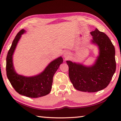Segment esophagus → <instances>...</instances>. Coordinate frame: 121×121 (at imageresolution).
<instances>
[{
    "mask_svg": "<svg viewBox=\"0 0 121 121\" xmlns=\"http://www.w3.org/2000/svg\"><path fill=\"white\" fill-rule=\"evenodd\" d=\"M63 56L65 59H68L69 58V56H70V53H69V52H67V51H65L63 54Z\"/></svg>",
    "mask_w": 121,
    "mask_h": 121,
    "instance_id": "esophagus-1",
    "label": "esophagus"
}]
</instances>
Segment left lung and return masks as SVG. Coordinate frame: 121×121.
<instances>
[{
  "label": "left lung",
  "mask_w": 121,
  "mask_h": 121,
  "mask_svg": "<svg viewBox=\"0 0 121 121\" xmlns=\"http://www.w3.org/2000/svg\"><path fill=\"white\" fill-rule=\"evenodd\" d=\"M91 43L96 45L99 55L91 66L66 61L69 75L73 86L78 91L97 92L106 88L116 70L115 48L105 33L96 29L91 32Z\"/></svg>",
  "instance_id": "8db88e82"
}]
</instances>
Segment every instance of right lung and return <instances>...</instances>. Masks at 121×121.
I'll return each mask as SVG.
<instances>
[{
  "instance_id": "1",
  "label": "right lung",
  "mask_w": 121,
  "mask_h": 121,
  "mask_svg": "<svg viewBox=\"0 0 121 121\" xmlns=\"http://www.w3.org/2000/svg\"><path fill=\"white\" fill-rule=\"evenodd\" d=\"M25 32L24 29L17 33L12 43L6 58L7 76L15 91L19 94L30 98H38L50 93L54 74L63 62L60 56L49 64L42 73L35 76L27 77L17 73L13 64V55L17 43Z\"/></svg>"
}]
</instances>
